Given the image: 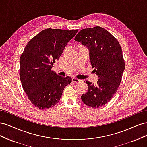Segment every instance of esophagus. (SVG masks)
<instances>
[{
  "label": "esophagus",
  "instance_id": "34e87169",
  "mask_svg": "<svg viewBox=\"0 0 147 147\" xmlns=\"http://www.w3.org/2000/svg\"><path fill=\"white\" fill-rule=\"evenodd\" d=\"M72 82H75V83H79V82H81V80H79V79H78V78H77L74 77V78H72Z\"/></svg>",
  "mask_w": 147,
  "mask_h": 147
}]
</instances>
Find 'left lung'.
Returning a JSON list of instances; mask_svg holds the SVG:
<instances>
[{"mask_svg":"<svg viewBox=\"0 0 147 147\" xmlns=\"http://www.w3.org/2000/svg\"><path fill=\"white\" fill-rule=\"evenodd\" d=\"M75 40L89 48L91 66L99 78L96 84L84 81L88 91L81 99L92 108L100 107L112 99L121 83L125 68L121 47L113 35L100 26L81 30Z\"/></svg>","mask_w":147,"mask_h":147,"instance_id":"left-lung-1","label":"left lung"}]
</instances>
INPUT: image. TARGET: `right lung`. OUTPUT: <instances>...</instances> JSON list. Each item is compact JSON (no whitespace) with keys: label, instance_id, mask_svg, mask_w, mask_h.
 I'll use <instances>...</instances> for the list:
<instances>
[{"label":"right lung","instance_id":"obj_1","mask_svg":"<svg viewBox=\"0 0 147 147\" xmlns=\"http://www.w3.org/2000/svg\"><path fill=\"white\" fill-rule=\"evenodd\" d=\"M78 30L44 29L30 40L22 53V86L31 103L39 109L51 108L58 103L65 86L72 82L71 77H61L51 69Z\"/></svg>","mask_w":147,"mask_h":147}]
</instances>
